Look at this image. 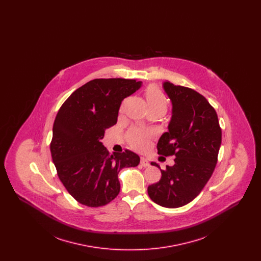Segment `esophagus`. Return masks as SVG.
<instances>
[{
    "mask_svg": "<svg viewBox=\"0 0 261 261\" xmlns=\"http://www.w3.org/2000/svg\"><path fill=\"white\" fill-rule=\"evenodd\" d=\"M140 163H141V165L142 166H144V167H146V166H149V162L146 158H141V162H140Z\"/></svg>",
    "mask_w": 261,
    "mask_h": 261,
    "instance_id": "34e87169",
    "label": "esophagus"
}]
</instances>
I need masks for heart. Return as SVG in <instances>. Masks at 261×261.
<instances>
[{
	"instance_id": "obj_1",
	"label": "heart",
	"mask_w": 261,
	"mask_h": 261,
	"mask_svg": "<svg viewBox=\"0 0 261 261\" xmlns=\"http://www.w3.org/2000/svg\"><path fill=\"white\" fill-rule=\"evenodd\" d=\"M146 97L149 103V110H162L166 111L168 99L165 93L161 88L155 85H150L146 90ZM122 110V108H121ZM128 141L136 149H144L149 138L151 137L150 132L142 127H133L128 133Z\"/></svg>"
}]
</instances>
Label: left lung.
<instances>
[{"instance_id": "left-lung-1", "label": "left lung", "mask_w": 261, "mask_h": 261, "mask_svg": "<svg viewBox=\"0 0 261 261\" xmlns=\"http://www.w3.org/2000/svg\"><path fill=\"white\" fill-rule=\"evenodd\" d=\"M163 89L172 102V117L156 148L160 154L174 155L175 163L161 169V180L148 187V194L155 203L177 208L191 202L210 180L222 132L217 113L202 95L169 81ZM150 164L160 167L155 162Z\"/></svg>"}]
</instances>
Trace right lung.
<instances>
[{
  "mask_svg": "<svg viewBox=\"0 0 261 261\" xmlns=\"http://www.w3.org/2000/svg\"><path fill=\"white\" fill-rule=\"evenodd\" d=\"M141 86L135 79H94L75 90L59 110L50 154L63 186L81 204L99 207L111 202L120 191L118 172L139 164V155L129 149L111 154L101 139L116 124L121 101Z\"/></svg>",
  "mask_w": 261,
  "mask_h": 261,
  "instance_id": "right-lung-1",
  "label": "right lung"
}]
</instances>
